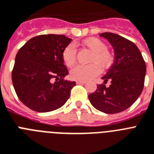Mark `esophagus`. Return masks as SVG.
Returning a JSON list of instances; mask_svg holds the SVG:
<instances>
[{"label":"esophagus","mask_w":154,"mask_h":154,"mask_svg":"<svg viewBox=\"0 0 154 154\" xmlns=\"http://www.w3.org/2000/svg\"><path fill=\"white\" fill-rule=\"evenodd\" d=\"M76 83H77V84H85L86 82H83V81H77Z\"/></svg>","instance_id":"34e87169"}]
</instances>
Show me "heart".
<instances>
[{
  "label": "heart",
  "mask_w": 154,
  "mask_h": 154,
  "mask_svg": "<svg viewBox=\"0 0 154 154\" xmlns=\"http://www.w3.org/2000/svg\"><path fill=\"white\" fill-rule=\"evenodd\" d=\"M85 45L91 49L94 54L91 58L89 65H77L70 72V76L72 79L77 81H87L101 73V68L109 67L112 63V57L107 51V45L98 38H89L85 41ZM77 49L74 43H71L62 53V58L66 65L72 67L76 61Z\"/></svg>",
  "instance_id": "obj_1"
}]
</instances>
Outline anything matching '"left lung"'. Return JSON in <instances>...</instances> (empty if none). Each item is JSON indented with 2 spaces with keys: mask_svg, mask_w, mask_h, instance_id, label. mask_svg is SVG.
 I'll return each instance as SVG.
<instances>
[{
  "mask_svg": "<svg viewBox=\"0 0 154 154\" xmlns=\"http://www.w3.org/2000/svg\"><path fill=\"white\" fill-rule=\"evenodd\" d=\"M113 47L115 59L108 72L101 77L106 87L98 85L95 92L89 94L91 105L108 114L118 113L131 107L142 94L146 66L140 50L134 43L124 37L110 32L102 33Z\"/></svg>",
  "mask_w": 154,
  "mask_h": 154,
  "instance_id": "8db88e82",
  "label": "left lung"
}]
</instances>
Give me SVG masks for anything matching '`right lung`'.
<instances>
[{
  "label": "right lung",
  "instance_id": "right-lung-1",
  "mask_svg": "<svg viewBox=\"0 0 154 154\" xmlns=\"http://www.w3.org/2000/svg\"><path fill=\"white\" fill-rule=\"evenodd\" d=\"M71 42L65 35L43 34L30 38L18 51L11 79L18 97L30 109L51 112L69 98L75 82L63 80L68 71L62 53Z\"/></svg>",
  "mask_w": 154,
  "mask_h": 154
}]
</instances>
